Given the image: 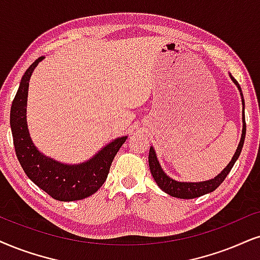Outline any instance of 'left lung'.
<instances>
[{"mask_svg": "<svg viewBox=\"0 0 260 260\" xmlns=\"http://www.w3.org/2000/svg\"><path fill=\"white\" fill-rule=\"evenodd\" d=\"M229 75H231L233 83L238 86V90L240 91V94H241L242 106H244V111H242V134H241V139H240V143L238 145V149H236L234 156H233V158L231 162H229L228 166L222 170L221 174H218V175L213 177V179L208 180V181H200V182H180V181H176V180H173L172 177H169L166 173L163 172V169L160 168L159 166L158 159H157L156 152H154L153 147L151 146L150 152H149V166H150L151 175H152L153 180L156 181L157 185H158L159 188L164 190L166 193H168L169 196L175 197V198H180V199H193V198H198L200 196L206 194V193L212 192V190H215L223 181H224L226 175L231 173L233 166H234L236 159L239 158L240 153H241L242 146H244L245 136H246L245 101H244V96H242V91L239 83L232 77V74Z\"/></svg>", "mask_w": 260, "mask_h": 260, "instance_id": "obj_1", "label": "left lung"}]
</instances>
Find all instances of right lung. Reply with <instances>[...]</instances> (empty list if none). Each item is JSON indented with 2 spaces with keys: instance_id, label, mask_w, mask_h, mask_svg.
Wrapping results in <instances>:
<instances>
[{
  "instance_id": "add662e5",
  "label": "right lung",
  "mask_w": 260,
  "mask_h": 260,
  "mask_svg": "<svg viewBox=\"0 0 260 260\" xmlns=\"http://www.w3.org/2000/svg\"><path fill=\"white\" fill-rule=\"evenodd\" d=\"M44 56L38 57L22 75L11 108V128L15 153L26 175L39 188L60 202H74L96 193L107 180L117 151L126 141L121 137L104 146L87 162L64 164L39 152L29 138L26 121L28 83L34 70Z\"/></svg>"
}]
</instances>
